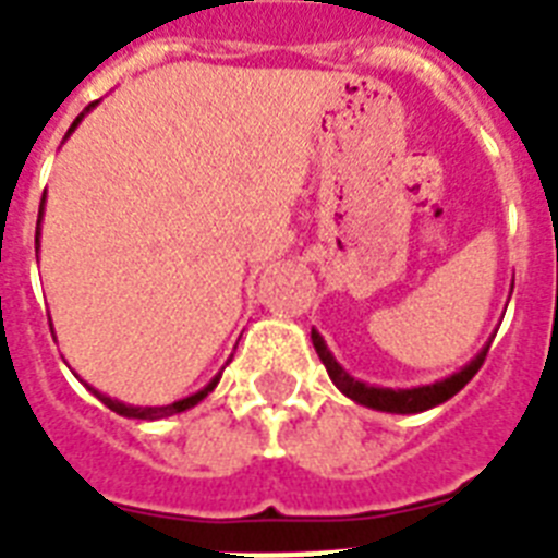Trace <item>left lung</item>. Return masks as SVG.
I'll list each match as a JSON object with an SVG mask.
<instances>
[{
	"label": "left lung",
	"instance_id": "obj_1",
	"mask_svg": "<svg viewBox=\"0 0 558 558\" xmlns=\"http://www.w3.org/2000/svg\"><path fill=\"white\" fill-rule=\"evenodd\" d=\"M489 344H493V341H486L484 350H481L469 365H463L458 373L446 376V379L434 381V385H420V388H376V385L353 379V376L336 362V356H332L330 350H327V341L322 339V332L313 330V348L315 353H318V359L324 362V367H327V373H330L332 385H336L344 397L359 402V405L373 408V411H388V414H420V411H428V408L434 405H442L446 399H451L458 390L466 388V381L481 371Z\"/></svg>",
	"mask_w": 558,
	"mask_h": 558
}]
</instances>
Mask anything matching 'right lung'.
Instances as JSON below:
<instances>
[{
    "instance_id": "obj_1",
    "label": "right lung",
    "mask_w": 558,
    "mask_h": 558,
    "mask_svg": "<svg viewBox=\"0 0 558 558\" xmlns=\"http://www.w3.org/2000/svg\"><path fill=\"white\" fill-rule=\"evenodd\" d=\"M92 107H95V104H89V107H86V112H89ZM86 112H81V116L74 118V124L69 126V133H65V138H69V135L74 133V126L81 124L83 116H86ZM65 138H63V142H65ZM43 205H46V196H43V202H39V219H37V226H39V222H43ZM37 248H39V228H37ZM219 376H222V373H217V376H214V379H210L208 385H205V388H202V390H196V393H191V397H185V399H177V402H170V405H147V408H142V405H126V402H121V399L107 397V393H100V390H95V388H89V390H92V393H95V397L100 399V402H104V405L109 408V411H116V414L133 416V420H161V416L182 414V411H187V408L199 405L202 399L208 397L210 390L217 388Z\"/></svg>"
}]
</instances>
